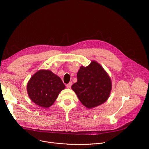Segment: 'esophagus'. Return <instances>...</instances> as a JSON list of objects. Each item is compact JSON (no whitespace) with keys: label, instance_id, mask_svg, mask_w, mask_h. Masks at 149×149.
I'll use <instances>...</instances> for the list:
<instances>
[{"label":"esophagus","instance_id":"34e87169","mask_svg":"<svg viewBox=\"0 0 149 149\" xmlns=\"http://www.w3.org/2000/svg\"><path fill=\"white\" fill-rule=\"evenodd\" d=\"M72 82H69L68 84H67V85H66V87H67V88H71V86H72Z\"/></svg>","mask_w":149,"mask_h":149}]
</instances>
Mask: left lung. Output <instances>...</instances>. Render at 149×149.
Segmentation results:
<instances>
[{
	"label": "left lung",
	"instance_id": "left-lung-1",
	"mask_svg": "<svg viewBox=\"0 0 149 149\" xmlns=\"http://www.w3.org/2000/svg\"><path fill=\"white\" fill-rule=\"evenodd\" d=\"M112 88L111 81L101 65L95 61L77 73V82L71 88L81 103L87 109L103 104L109 98Z\"/></svg>",
	"mask_w": 149,
	"mask_h": 149
}]
</instances>
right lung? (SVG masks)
<instances>
[{
  "label": "right lung",
  "mask_w": 149,
  "mask_h": 149,
  "mask_svg": "<svg viewBox=\"0 0 149 149\" xmlns=\"http://www.w3.org/2000/svg\"><path fill=\"white\" fill-rule=\"evenodd\" d=\"M65 88L58 76L50 70H40L28 81L27 91L32 101L42 108H48Z\"/></svg>",
  "instance_id": "1"
}]
</instances>
